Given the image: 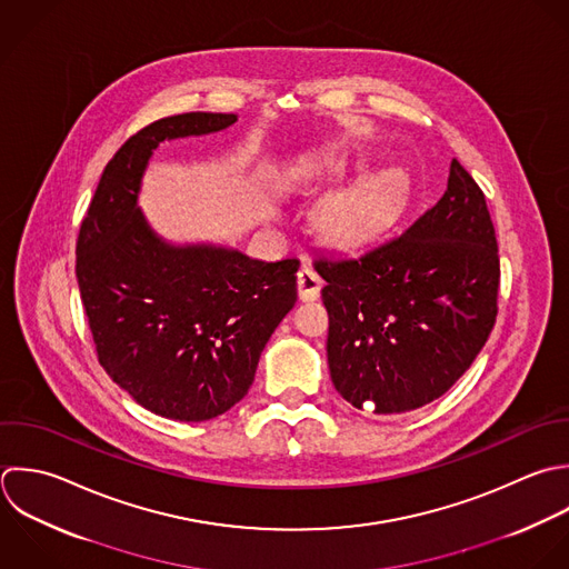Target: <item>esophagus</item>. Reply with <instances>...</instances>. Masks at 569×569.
<instances>
[{
	"label": "esophagus",
	"mask_w": 569,
	"mask_h": 569,
	"mask_svg": "<svg viewBox=\"0 0 569 569\" xmlns=\"http://www.w3.org/2000/svg\"><path fill=\"white\" fill-rule=\"evenodd\" d=\"M321 286H323V279L310 266H303L299 270V274H297V292H299L301 301H315L321 295Z\"/></svg>",
	"instance_id": "obj_1"
}]
</instances>
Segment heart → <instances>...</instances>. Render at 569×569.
I'll return each instance as SVG.
<instances>
[{
	"instance_id": "b5f03b06",
	"label": "heart",
	"mask_w": 569,
	"mask_h": 569,
	"mask_svg": "<svg viewBox=\"0 0 569 569\" xmlns=\"http://www.w3.org/2000/svg\"><path fill=\"white\" fill-rule=\"evenodd\" d=\"M397 181L392 177H379L341 201L332 212V228L341 237H359L372 230L395 206Z\"/></svg>"
}]
</instances>
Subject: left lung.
<instances>
[{
  "label": "left lung",
  "mask_w": 569,
  "mask_h": 569,
  "mask_svg": "<svg viewBox=\"0 0 569 569\" xmlns=\"http://www.w3.org/2000/svg\"><path fill=\"white\" fill-rule=\"evenodd\" d=\"M315 270L330 317L337 392L377 415L443 397L472 366L495 321L499 246L486 194L452 159L448 190L408 230Z\"/></svg>",
  "instance_id": "1"
}]
</instances>
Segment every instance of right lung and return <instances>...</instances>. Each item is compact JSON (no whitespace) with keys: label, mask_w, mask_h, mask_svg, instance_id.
Segmentation results:
<instances>
[{"label":"right lung","mask_w":569,"mask_h":569,"mask_svg":"<svg viewBox=\"0 0 569 569\" xmlns=\"http://www.w3.org/2000/svg\"><path fill=\"white\" fill-rule=\"evenodd\" d=\"M237 114L152 121L108 161L77 237V283L108 377L146 410L186 423L239 403L259 357L297 301L299 259L170 246L137 208L141 174L163 139L228 128Z\"/></svg>","instance_id":"obj_1"}]
</instances>
